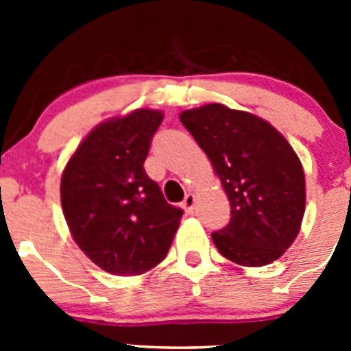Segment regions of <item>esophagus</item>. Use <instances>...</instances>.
Wrapping results in <instances>:
<instances>
[{
    "instance_id": "obj_1",
    "label": "esophagus",
    "mask_w": 351,
    "mask_h": 351,
    "mask_svg": "<svg viewBox=\"0 0 351 351\" xmlns=\"http://www.w3.org/2000/svg\"><path fill=\"white\" fill-rule=\"evenodd\" d=\"M195 202H197V198H195V195L193 193H188L184 197V200H182V206H184V209L188 210V213H193Z\"/></svg>"
}]
</instances>
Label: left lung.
<instances>
[{"mask_svg":"<svg viewBox=\"0 0 351 351\" xmlns=\"http://www.w3.org/2000/svg\"><path fill=\"white\" fill-rule=\"evenodd\" d=\"M179 119L230 202V223L214 232V246L246 267L280 258L299 235L306 210V179L293 147L265 119L221 104L182 110Z\"/></svg>","mask_w":351,"mask_h":351,"instance_id":"8db88e82","label":"left lung"}]
</instances>
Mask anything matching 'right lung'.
<instances>
[{"instance_id": "add662e5", "label": "right lung", "mask_w": 351, "mask_h": 351, "mask_svg": "<svg viewBox=\"0 0 351 351\" xmlns=\"http://www.w3.org/2000/svg\"><path fill=\"white\" fill-rule=\"evenodd\" d=\"M161 110L135 108L86 135L61 176L70 234L93 263L114 276H137L165 258L182 210L163 198L144 170Z\"/></svg>"}]
</instances>
